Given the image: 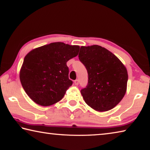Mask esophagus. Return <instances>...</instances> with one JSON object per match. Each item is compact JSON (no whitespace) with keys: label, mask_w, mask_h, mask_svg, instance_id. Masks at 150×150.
Here are the masks:
<instances>
[{"label":"esophagus","mask_w":150,"mask_h":150,"mask_svg":"<svg viewBox=\"0 0 150 150\" xmlns=\"http://www.w3.org/2000/svg\"><path fill=\"white\" fill-rule=\"evenodd\" d=\"M74 85H76V86H77L79 85V81L77 79H76L75 81H74Z\"/></svg>","instance_id":"34e87169"}]
</instances>
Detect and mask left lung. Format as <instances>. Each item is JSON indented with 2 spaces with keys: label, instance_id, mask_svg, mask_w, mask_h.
Returning <instances> with one entry per match:
<instances>
[{
  "label": "left lung",
  "instance_id": "left-lung-1",
  "mask_svg": "<svg viewBox=\"0 0 150 150\" xmlns=\"http://www.w3.org/2000/svg\"><path fill=\"white\" fill-rule=\"evenodd\" d=\"M79 58L88 72V85L81 91L87 105L98 112L110 110L125 95L128 71L118 58L98 45L81 46Z\"/></svg>",
  "mask_w": 150,
  "mask_h": 150
}]
</instances>
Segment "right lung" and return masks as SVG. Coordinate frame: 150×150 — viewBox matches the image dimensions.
<instances>
[{"label":"right lung","instance_id":"right-lung-1","mask_svg":"<svg viewBox=\"0 0 150 150\" xmlns=\"http://www.w3.org/2000/svg\"><path fill=\"white\" fill-rule=\"evenodd\" d=\"M80 47L54 42L35 48L25 56L20 80L28 96L47 106L62 99L72 85L67 62L78 55Z\"/></svg>","mask_w":150,"mask_h":150}]
</instances>
